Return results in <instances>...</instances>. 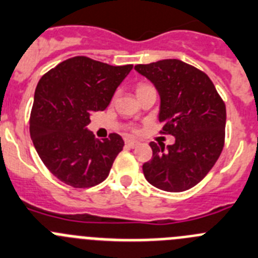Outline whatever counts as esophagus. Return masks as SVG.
<instances>
[{"label": "esophagus", "instance_id": "obj_1", "mask_svg": "<svg viewBox=\"0 0 258 258\" xmlns=\"http://www.w3.org/2000/svg\"><path fill=\"white\" fill-rule=\"evenodd\" d=\"M126 145L128 146V148H135V146L139 145V141H136V140H126Z\"/></svg>", "mask_w": 258, "mask_h": 258}]
</instances>
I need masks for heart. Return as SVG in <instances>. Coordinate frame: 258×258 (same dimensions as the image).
I'll use <instances>...</instances> for the list:
<instances>
[{"label": "heart", "instance_id": "heart-1", "mask_svg": "<svg viewBox=\"0 0 258 258\" xmlns=\"http://www.w3.org/2000/svg\"><path fill=\"white\" fill-rule=\"evenodd\" d=\"M148 87H152V86L144 85V83H141V85L138 86V91H140V90H144V89H148Z\"/></svg>", "mask_w": 258, "mask_h": 258}]
</instances>
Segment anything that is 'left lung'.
Listing matches in <instances>:
<instances>
[{"label":"left lung","instance_id":"1","mask_svg":"<svg viewBox=\"0 0 258 258\" xmlns=\"http://www.w3.org/2000/svg\"><path fill=\"white\" fill-rule=\"evenodd\" d=\"M161 97L162 134L175 144H149L153 158L144 163L149 184L180 192L196 186L215 166L224 148L226 108L207 74L177 59L135 66Z\"/></svg>","mask_w":258,"mask_h":258}]
</instances>
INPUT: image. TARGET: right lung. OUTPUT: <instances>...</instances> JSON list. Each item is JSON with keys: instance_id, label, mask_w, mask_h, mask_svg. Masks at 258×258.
I'll return each mask as SVG.
<instances>
[{"instance_id": "add662e5", "label": "right lung", "mask_w": 258, "mask_h": 258, "mask_svg": "<svg viewBox=\"0 0 258 258\" xmlns=\"http://www.w3.org/2000/svg\"><path fill=\"white\" fill-rule=\"evenodd\" d=\"M132 66L113 67L86 56L60 62L39 80L29 131L43 164L73 187H91L108 177L124 141L110 134L96 140L87 124L104 110Z\"/></svg>"}]
</instances>
